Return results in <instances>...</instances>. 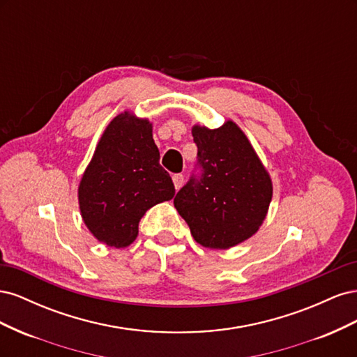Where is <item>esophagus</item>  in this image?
<instances>
[{"instance_id": "esophagus-1", "label": "esophagus", "mask_w": 357, "mask_h": 357, "mask_svg": "<svg viewBox=\"0 0 357 357\" xmlns=\"http://www.w3.org/2000/svg\"><path fill=\"white\" fill-rule=\"evenodd\" d=\"M172 181H174L176 190H178L183 186V183H185V177H183L181 174H174V176H172Z\"/></svg>"}]
</instances>
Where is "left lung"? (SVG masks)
Listing matches in <instances>:
<instances>
[{
	"instance_id": "1",
	"label": "left lung",
	"mask_w": 357,
	"mask_h": 357,
	"mask_svg": "<svg viewBox=\"0 0 357 357\" xmlns=\"http://www.w3.org/2000/svg\"><path fill=\"white\" fill-rule=\"evenodd\" d=\"M192 135L202 176L178 190L174 207L198 244L226 250L261 228L273 199V181L235 122L215 129L193 125Z\"/></svg>"
}]
</instances>
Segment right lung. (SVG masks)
I'll return each mask as SVG.
<instances>
[{
    "mask_svg": "<svg viewBox=\"0 0 357 357\" xmlns=\"http://www.w3.org/2000/svg\"><path fill=\"white\" fill-rule=\"evenodd\" d=\"M149 119L132 112L117 114L107 125L86 167L79 208L86 228L100 243L123 248L138 235L149 208L176 195L168 172L159 165V150Z\"/></svg>",
    "mask_w": 357,
    "mask_h": 357,
    "instance_id": "obj_1",
    "label": "right lung"
}]
</instances>
